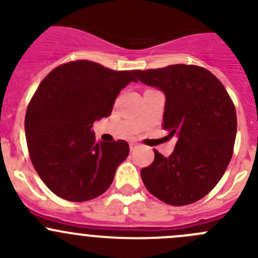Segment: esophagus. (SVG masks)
Returning <instances> with one entry per match:
<instances>
[{"label":"esophagus","mask_w":258,"mask_h":258,"mask_svg":"<svg viewBox=\"0 0 258 258\" xmlns=\"http://www.w3.org/2000/svg\"><path fill=\"white\" fill-rule=\"evenodd\" d=\"M137 146H139V145H137V144H134V142H132V144H130V150H131V151L136 150Z\"/></svg>","instance_id":"34e87169"}]
</instances>
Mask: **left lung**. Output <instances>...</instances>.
Instances as JSON below:
<instances>
[{"mask_svg":"<svg viewBox=\"0 0 258 258\" xmlns=\"http://www.w3.org/2000/svg\"><path fill=\"white\" fill-rule=\"evenodd\" d=\"M135 75L163 91L162 127L178 137L168 157L153 150L155 160L141 170L142 181L165 204H194L218 183L230 163L237 131L235 105L221 81L196 64L136 70Z\"/></svg>","mask_w":258,"mask_h":258,"instance_id":"1","label":"left lung"}]
</instances>
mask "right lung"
Masks as SVG:
<instances>
[{
	"label": "right lung",
	"instance_id": "right-lung-1",
	"mask_svg": "<svg viewBox=\"0 0 258 258\" xmlns=\"http://www.w3.org/2000/svg\"><path fill=\"white\" fill-rule=\"evenodd\" d=\"M134 75L77 59L53 69L40 83L26 111L25 134L31 162L54 195L83 202L111 186L128 144L97 142L92 126L110 116L119 91L137 81Z\"/></svg>",
	"mask_w": 258,
	"mask_h": 258
}]
</instances>
